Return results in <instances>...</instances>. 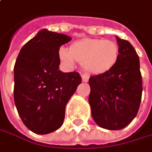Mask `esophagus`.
<instances>
[{
	"label": "esophagus",
	"mask_w": 152,
	"mask_h": 152,
	"mask_svg": "<svg viewBox=\"0 0 152 152\" xmlns=\"http://www.w3.org/2000/svg\"><path fill=\"white\" fill-rule=\"evenodd\" d=\"M89 80V75L86 74H83L82 75V81L83 82H87Z\"/></svg>",
	"instance_id": "34e87169"
}]
</instances>
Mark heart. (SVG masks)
I'll return each mask as SVG.
<instances>
[{"label": "heart", "instance_id": "heart-1", "mask_svg": "<svg viewBox=\"0 0 152 152\" xmlns=\"http://www.w3.org/2000/svg\"><path fill=\"white\" fill-rule=\"evenodd\" d=\"M59 58L68 66L77 60L83 68L92 74L105 73L117 64L119 58L118 45L110 40L86 38L73 42L69 50L60 48Z\"/></svg>", "mask_w": 152, "mask_h": 152}]
</instances>
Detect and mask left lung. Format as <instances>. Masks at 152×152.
<instances>
[{
  "instance_id": "left-lung-1",
  "label": "left lung",
  "mask_w": 152,
  "mask_h": 152,
  "mask_svg": "<svg viewBox=\"0 0 152 152\" xmlns=\"http://www.w3.org/2000/svg\"><path fill=\"white\" fill-rule=\"evenodd\" d=\"M116 38L119 47L117 64L89 78L93 118L99 126L109 130H120L133 121L142 93L139 56L128 41Z\"/></svg>"
}]
</instances>
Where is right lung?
<instances>
[{
    "label": "right lung",
    "instance_id": "1",
    "mask_svg": "<svg viewBox=\"0 0 152 152\" xmlns=\"http://www.w3.org/2000/svg\"><path fill=\"white\" fill-rule=\"evenodd\" d=\"M66 34L42 29L20 50L14 66V102L24 125L37 134L58 129L65 109L82 79L77 72L58 70L59 47Z\"/></svg>",
    "mask_w": 152,
    "mask_h": 152
}]
</instances>
